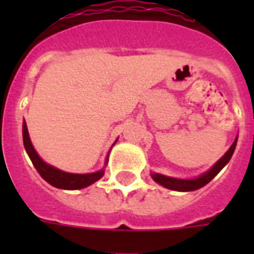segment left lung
Segmentation results:
<instances>
[{"label": "left lung", "instance_id": "obj_1", "mask_svg": "<svg viewBox=\"0 0 254 254\" xmlns=\"http://www.w3.org/2000/svg\"><path fill=\"white\" fill-rule=\"evenodd\" d=\"M237 138L235 139V142L232 143V146L229 147V150L224 154V157L217 161L215 163V166L212 169L207 171L205 174L200 175L199 178H195V179H175V178L165 177V175H161V174H151V177L157 183L162 185L163 187L170 190H175V191H193V190H197L205 186L208 182H211L213 178L216 177L217 174L220 173V170L229 162V159L232 157L233 151H235V147H236Z\"/></svg>", "mask_w": 254, "mask_h": 254}]
</instances>
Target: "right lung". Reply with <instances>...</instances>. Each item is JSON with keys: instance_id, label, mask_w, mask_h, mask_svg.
<instances>
[{"instance_id": "add662e5", "label": "right lung", "mask_w": 254, "mask_h": 254, "mask_svg": "<svg viewBox=\"0 0 254 254\" xmlns=\"http://www.w3.org/2000/svg\"><path fill=\"white\" fill-rule=\"evenodd\" d=\"M23 145L25 149L29 154L31 162L35 166L37 171L41 174V177L45 179L46 182H49L50 185L58 189L64 190H79L84 189L87 186L95 183L96 181H99L100 178L104 175V170H100L97 173L92 174H69L64 173L62 170H58L55 167L50 166L46 162H43L39 155L37 154V151L33 147V143L30 141L29 131H27V127L26 123L23 121Z\"/></svg>"}]
</instances>
